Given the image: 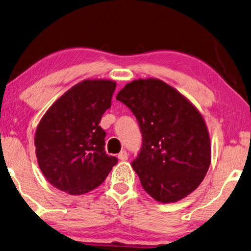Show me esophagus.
<instances>
[{
    "mask_svg": "<svg viewBox=\"0 0 251 251\" xmlns=\"http://www.w3.org/2000/svg\"><path fill=\"white\" fill-rule=\"evenodd\" d=\"M118 159L122 160V161H126V160L128 159V153H127L125 150H123V151L118 154Z\"/></svg>",
    "mask_w": 251,
    "mask_h": 251,
    "instance_id": "1",
    "label": "esophagus"
}]
</instances>
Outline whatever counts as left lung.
I'll use <instances>...</instances> for the list:
<instances>
[{"label": "left lung", "instance_id": "1", "mask_svg": "<svg viewBox=\"0 0 251 251\" xmlns=\"http://www.w3.org/2000/svg\"><path fill=\"white\" fill-rule=\"evenodd\" d=\"M116 99L140 125L142 148L132 167L145 192L160 203L194 192L211 163L208 130L195 106L159 78L129 82Z\"/></svg>", "mask_w": 251, "mask_h": 251}]
</instances>
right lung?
<instances>
[{
    "label": "right lung",
    "mask_w": 251,
    "mask_h": 251,
    "mask_svg": "<svg viewBox=\"0 0 251 251\" xmlns=\"http://www.w3.org/2000/svg\"><path fill=\"white\" fill-rule=\"evenodd\" d=\"M116 82L84 80L56 100L40 119L35 135L38 166L50 185L81 195L103 182L116 156L104 152L99 126L111 106Z\"/></svg>",
    "instance_id": "1"
}]
</instances>
